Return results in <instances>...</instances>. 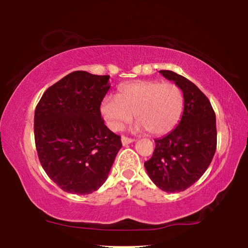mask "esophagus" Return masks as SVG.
<instances>
[{
    "mask_svg": "<svg viewBox=\"0 0 248 248\" xmlns=\"http://www.w3.org/2000/svg\"><path fill=\"white\" fill-rule=\"evenodd\" d=\"M133 141L134 140L131 139V138H128V137H125V136L121 137V142H123V145H128L130 143H132Z\"/></svg>",
    "mask_w": 248,
    "mask_h": 248,
    "instance_id": "esophagus-1",
    "label": "esophagus"
}]
</instances>
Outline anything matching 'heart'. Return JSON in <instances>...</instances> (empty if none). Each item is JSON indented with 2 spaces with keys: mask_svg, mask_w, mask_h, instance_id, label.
<instances>
[{
  "mask_svg": "<svg viewBox=\"0 0 248 248\" xmlns=\"http://www.w3.org/2000/svg\"><path fill=\"white\" fill-rule=\"evenodd\" d=\"M184 110L182 90L173 83L136 81L121 85L116 97L108 96L100 112L112 130H120L134 115L138 129L153 136L173 130Z\"/></svg>",
  "mask_w": 248,
  "mask_h": 248,
  "instance_id": "obj_1",
  "label": "heart"
}]
</instances>
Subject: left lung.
I'll return each instance as SVG.
<instances>
[{
  "instance_id": "8db88e82",
  "label": "left lung",
  "mask_w": 248,
  "mask_h": 248,
  "mask_svg": "<svg viewBox=\"0 0 248 248\" xmlns=\"http://www.w3.org/2000/svg\"><path fill=\"white\" fill-rule=\"evenodd\" d=\"M159 73L183 91L184 111L177 127L155 140L152 157L144 166L159 189L179 192L203 175L215 156L216 114L207 96L189 79L169 70Z\"/></svg>"
}]
</instances>
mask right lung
I'll return each instance as SVG.
<instances>
[{"instance_id":"right-lung-1","label":"right lung","mask_w":248,"mask_h":248,"mask_svg":"<svg viewBox=\"0 0 248 248\" xmlns=\"http://www.w3.org/2000/svg\"><path fill=\"white\" fill-rule=\"evenodd\" d=\"M108 79L109 75L74 71L50 86L36 107L33 133L40 164L66 192L97 190L123 146L100 114Z\"/></svg>"}]
</instances>
